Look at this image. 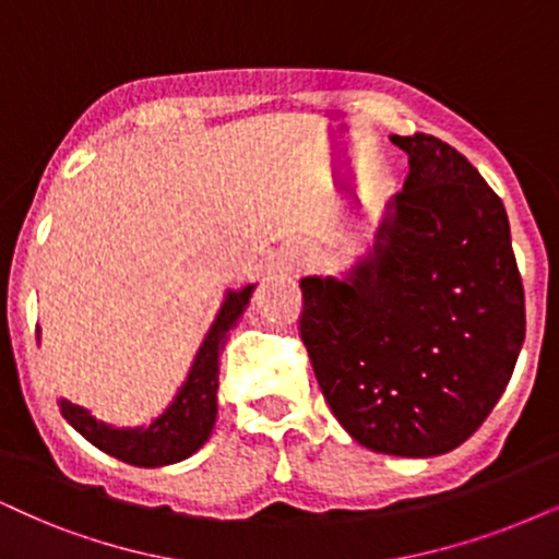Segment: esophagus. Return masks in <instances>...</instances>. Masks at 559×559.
<instances>
[{"mask_svg":"<svg viewBox=\"0 0 559 559\" xmlns=\"http://www.w3.org/2000/svg\"><path fill=\"white\" fill-rule=\"evenodd\" d=\"M284 265H286V271H299V267H301V260L296 258V255H288V258L284 260Z\"/></svg>","mask_w":559,"mask_h":559,"instance_id":"1","label":"esophagus"}]
</instances>
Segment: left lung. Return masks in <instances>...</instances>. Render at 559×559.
Segmentation results:
<instances>
[{"label": "left lung", "instance_id": "obj_1", "mask_svg": "<svg viewBox=\"0 0 559 559\" xmlns=\"http://www.w3.org/2000/svg\"><path fill=\"white\" fill-rule=\"evenodd\" d=\"M405 188L345 278H301L299 335L337 423L379 454L464 443L511 381L526 335L503 201L447 141L392 136Z\"/></svg>", "mask_w": 559, "mask_h": 559}]
</instances>
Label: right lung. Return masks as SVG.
Segmentation results:
<instances>
[{"label": "right lung", "instance_id": "1", "mask_svg": "<svg viewBox=\"0 0 559 559\" xmlns=\"http://www.w3.org/2000/svg\"><path fill=\"white\" fill-rule=\"evenodd\" d=\"M252 288L227 292L206 341L198 348V356L186 384L165 413L146 428H112L108 423L92 418L87 409L61 400V415L69 426L87 438L92 447L105 454L121 459L133 467H165L195 454L209 441L216 423V390H218V353L227 343V332L235 328L250 304Z\"/></svg>", "mask_w": 559, "mask_h": 559}]
</instances>
